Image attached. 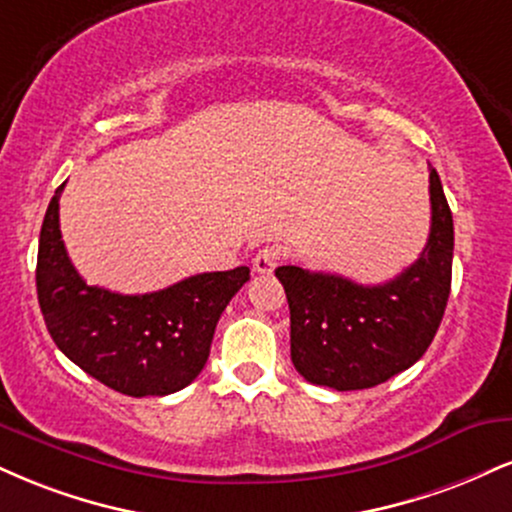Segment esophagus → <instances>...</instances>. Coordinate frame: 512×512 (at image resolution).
I'll list each match as a JSON object with an SVG mask.
<instances>
[{
    "label": "esophagus",
    "instance_id": "34e87169",
    "mask_svg": "<svg viewBox=\"0 0 512 512\" xmlns=\"http://www.w3.org/2000/svg\"><path fill=\"white\" fill-rule=\"evenodd\" d=\"M281 262V250L274 248V245H264V248L257 252L255 260H252V269L257 274H272Z\"/></svg>",
    "mask_w": 512,
    "mask_h": 512
}]
</instances>
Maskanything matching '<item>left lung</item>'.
<instances>
[{"label": "left lung", "instance_id": "left-lung-1", "mask_svg": "<svg viewBox=\"0 0 512 512\" xmlns=\"http://www.w3.org/2000/svg\"><path fill=\"white\" fill-rule=\"evenodd\" d=\"M432 229L405 272L379 286L286 264L276 279L291 310V360L310 384L360 391L384 384L427 353L446 310L453 214L429 166Z\"/></svg>", "mask_w": 512, "mask_h": 512}]
</instances>
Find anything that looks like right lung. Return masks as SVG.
<instances>
[{"label":"right lung","mask_w":512,"mask_h":512,"mask_svg":"<svg viewBox=\"0 0 512 512\" xmlns=\"http://www.w3.org/2000/svg\"><path fill=\"white\" fill-rule=\"evenodd\" d=\"M57 188L40 231L38 303L47 331L71 362L123 396H169L205 367L221 312L250 279L248 267L207 272L145 295L88 286L59 231Z\"/></svg>","instance_id":"right-lung-1"}]
</instances>
